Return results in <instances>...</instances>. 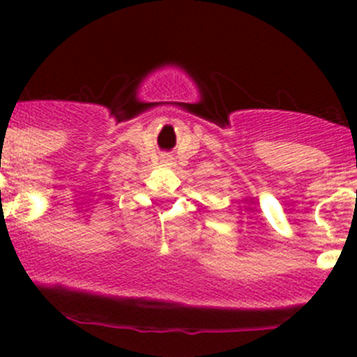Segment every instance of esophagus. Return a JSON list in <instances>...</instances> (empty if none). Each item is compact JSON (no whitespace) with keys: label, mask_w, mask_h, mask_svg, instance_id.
Returning <instances> with one entry per match:
<instances>
[{"label":"esophagus","mask_w":357,"mask_h":357,"mask_svg":"<svg viewBox=\"0 0 357 357\" xmlns=\"http://www.w3.org/2000/svg\"><path fill=\"white\" fill-rule=\"evenodd\" d=\"M162 164L171 165L172 164V157L171 155H164V157H162Z\"/></svg>","instance_id":"esophagus-1"}]
</instances>
